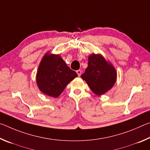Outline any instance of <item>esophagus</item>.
<instances>
[{
	"label": "esophagus",
	"instance_id": "1",
	"mask_svg": "<svg viewBox=\"0 0 150 150\" xmlns=\"http://www.w3.org/2000/svg\"><path fill=\"white\" fill-rule=\"evenodd\" d=\"M77 75H78V76H81V71L80 70V69H79V70H77Z\"/></svg>",
	"mask_w": 150,
	"mask_h": 150
}]
</instances>
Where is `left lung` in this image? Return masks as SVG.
<instances>
[{"label": "left lung", "mask_w": 150, "mask_h": 150, "mask_svg": "<svg viewBox=\"0 0 150 150\" xmlns=\"http://www.w3.org/2000/svg\"><path fill=\"white\" fill-rule=\"evenodd\" d=\"M88 59V67L81 77L96 95H104L115 84L117 77L116 69L100 54H93Z\"/></svg>", "instance_id": "1"}]
</instances>
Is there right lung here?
<instances>
[{
    "mask_svg": "<svg viewBox=\"0 0 150 150\" xmlns=\"http://www.w3.org/2000/svg\"><path fill=\"white\" fill-rule=\"evenodd\" d=\"M77 77L59 54L48 52L42 57L36 74V83L45 95L57 98L69 83Z\"/></svg>",
    "mask_w": 150,
    "mask_h": 150,
    "instance_id": "add662e5",
    "label": "right lung"
}]
</instances>
